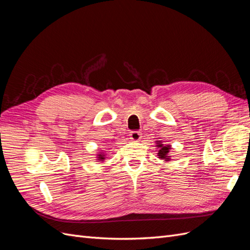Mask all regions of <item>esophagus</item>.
<instances>
[{"label": "esophagus", "mask_w": 250, "mask_h": 250, "mask_svg": "<svg viewBox=\"0 0 250 250\" xmlns=\"http://www.w3.org/2000/svg\"><path fill=\"white\" fill-rule=\"evenodd\" d=\"M130 139L132 140V141H134V142H138V141H140L141 140V135H142V133L140 132V131H137V130H135V131H131L130 132Z\"/></svg>", "instance_id": "34e87169"}]
</instances>
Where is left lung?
<instances>
[{
	"label": "left lung",
	"instance_id": "1",
	"mask_svg": "<svg viewBox=\"0 0 250 250\" xmlns=\"http://www.w3.org/2000/svg\"><path fill=\"white\" fill-rule=\"evenodd\" d=\"M156 147L160 148L157 154H158V156H160L161 160L170 161V157L168 156V153H169V150L171 149V147L168 145H163V144H157Z\"/></svg>",
	"mask_w": 250,
	"mask_h": 250
}]
</instances>
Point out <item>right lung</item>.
Here are the masks:
<instances>
[{"label": "right lung", "instance_id": "right-lung-1", "mask_svg": "<svg viewBox=\"0 0 250 250\" xmlns=\"http://www.w3.org/2000/svg\"><path fill=\"white\" fill-rule=\"evenodd\" d=\"M98 158H99V161H103L105 157H104L103 154H99V155H98Z\"/></svg>", "mask_w": 250, "mask_h": 250}]
</instances>
